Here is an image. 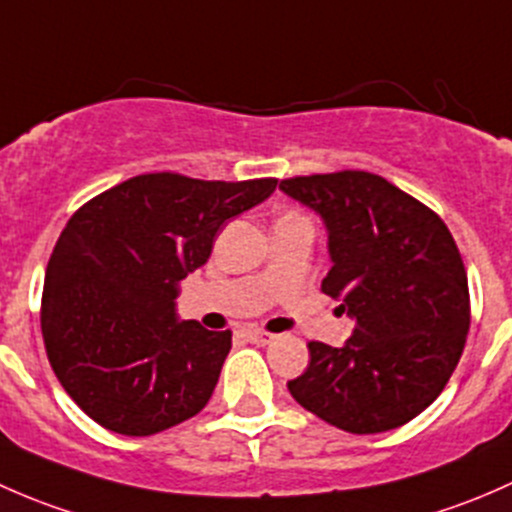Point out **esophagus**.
Returning a JSON list of instances; mask_svg holds the SVG:
<instances>
[{"label": "esophagus", "mask_w": 512, "mask_h": 512, "mask_svg": "<svg viewBox=\"0 0 512 512\" xmlns=\"http://www.w3.org/2000/svg\"><path fill=\"white\" fill-rule=\"evenodd\" d=\"M246 337H249L254 345H268V342L273 340L271 333H266V330H258V328H246Z\"/></svg>", "instance_id": "obj_1"}]
</instances>
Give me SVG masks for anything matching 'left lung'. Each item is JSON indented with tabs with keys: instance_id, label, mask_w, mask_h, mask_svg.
Returning <instances> with one entry per match:
<instances>
[{
	"instance_id": "1",
	"label": "left lung",
	"mask_w": 512,
	"mask_h": 512,
	"mask_svg": "<svg viewBox=\"0 0 512 512\" xmlns=\"http://www.w3.org/2000/svg\"><path fill=\"white\" fill-rule=\"evenodd\" d=\"M278 189L323 219L333 268L320 291L355 320L342 347L310 342L308 370L288 392L350 434L407 424L446 387L471 325L451 231L370 172L283 179Z\"/></svg>"
}]
</instances>
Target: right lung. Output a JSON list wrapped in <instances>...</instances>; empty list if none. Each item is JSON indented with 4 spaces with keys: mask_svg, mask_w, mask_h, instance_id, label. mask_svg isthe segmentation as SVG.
I'll return each mask as SVG.
<instances>
[{
    "mask_svg": "<svg viewBox=\"0 0 512 512\" xmlns=\"http://www.w3.org/2000/svg\"><path fill=\"white\" fill-rule=\"evenodd\" d=\"M276 179L140 175L68 219L49 258L41 333L73 402L123 436H152L207 407L231 333L179 320V283L209 261L221 226Z\"/></svg>",
    "mask_w": 512,
    "mask_h": 512,
    "instance_id": "add662e5",
    "label": "right lung"
}]
</instances>
